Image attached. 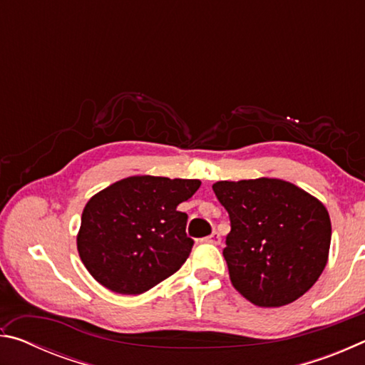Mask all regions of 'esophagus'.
<instances>
[{
    "instance_id": "1",
    "label": "esophagus",
    "mask_w": 365,
    "mask_h": 365,
    "mask_svg": "<svg viewBox=\"0 0 365 365\" xmlns=\"http://www.w3.org/2000/svg\"><path fill=\"white\" fill-rule=\"evenodd\" d=\"M206 243H211V245H220V235L219 233H211L209 237L205 238Z\"/></svg>"
}]
</instances>
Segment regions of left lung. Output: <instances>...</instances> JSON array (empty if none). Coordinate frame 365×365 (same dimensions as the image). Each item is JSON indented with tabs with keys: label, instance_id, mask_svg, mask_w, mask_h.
Returning <instances> with one entry per match:
<instances>
[{
	"label": "left lung",
	"instance_id": "obj_1",
	"mask_svg": "<svg viewBox=\"0 0 365 365\" xmlns=\"http://www.w3.org/2000/svg\"><path fill=\"white\" fill-rule=\"evenodd\" d=\"M230 215L224 257L237 292L259 307L301 298L329 261L331 222L316 196L282 178L215 182Z\"/></svg>",
	"mask_w": 365,
	"mask_h": 365
}]
</instances>
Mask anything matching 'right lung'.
Segmentation results:
<instances>
[{
    "label": "right lung",
    "mask_w": 365,
    "mask_h": 365,
    "mask_svg": "<svg viewBox=\"0 0 365 365\" xmlns=\"http://www.w3.org/2000/svg\"><path fill=\"white\" fill-rule=\"evenodd\" d=\"M200 187L197 178L132 175L91 196L77 233L91 277L114 293L141 294L180 269L193 240L177 206Z\"/></svg>",
    "instance_id": "right-lung-1"
}]
</instances>
